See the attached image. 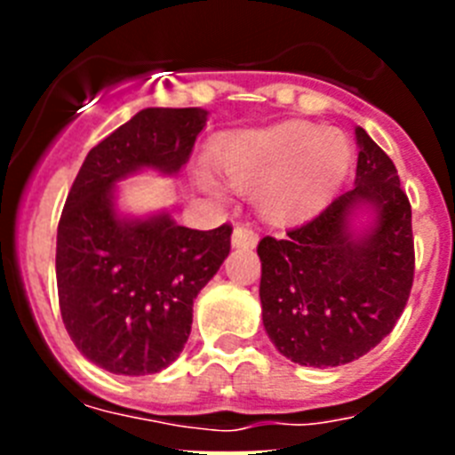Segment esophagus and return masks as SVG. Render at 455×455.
<instances>
[{"label": "esophagus", "instance_id": "1", "mask_svg": "<svg viewBox=\"0 0 455 455\" xmlns=\"http://www.w3.org/2000/svg\"><path fill=\"white\" fill-rule=\"evenodd\" d=\"M257 232L248 225H236L235 232H232V246L235 248H255L257 243Z\"/></svg>", "mask_w": 455, "mask_h": 455}]
</instances>
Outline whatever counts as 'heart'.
Segmentation results:
<instances>
[{"label":"heart","instance_id":"b5f03b06","mask_svg":"<svg viewBox=\"0 0 455 455\" xmlns=\"http://www.w3.org/2000/svg\"><path fill=\"white\" fill-rule=\"evenodd\" d=\"M214 166L236 191L257 188V207L273 223L315 214L337 193L351 168V143L339 130L280 123L225 136Z\"/></svg>","mask_w":455,"mask_h":455}]
</instances>
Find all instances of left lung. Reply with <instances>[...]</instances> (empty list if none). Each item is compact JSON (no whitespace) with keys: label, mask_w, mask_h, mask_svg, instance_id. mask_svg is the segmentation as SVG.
I'll return each instance as SVG.
<instances>
[{"label":"left lung","mask_w":455,"mask_h":455,"mask_svg":"<svg viewBox=\"0 0 455 455\" xmlns=\"http://www.w3.org/2000/svg\"><path fill=\"white\" fill-rule=\"evenodd\" d=\"M355 140V187L284 239L264 236L257 246L264 328L277 351L303 367H339L378 347L412 289L408 196L392 159L363 127ZM363 215L370 216L364 226Z\"/></svg>","instance_id":"left-lung-1"}]
</instances>
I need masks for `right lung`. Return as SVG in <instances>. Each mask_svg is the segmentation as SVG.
Listing matches in <instances>:
<instances>
[{
    "label": "right lung",
    "instance_id": "1",
    "mask_svg": "<svg viewBox=\"0 0 455 455\" xmlns=\"http://www.w3.org/2000/svg\"><path fill=\"white\" fill-rule=\"evenodd\" d=\"M207 111L143 108L92 148L56 232V287L66 331L86 360L120 376L172 364L193 323V300L230 255L232 228L191 230L168 212L120 214V180L178 175Z\"/></svg>",
    "mask_w": 455,
    "mask_h": 455
}]
</instances>
